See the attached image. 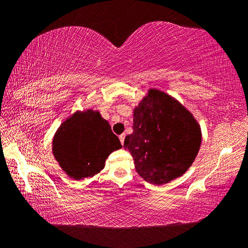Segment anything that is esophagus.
Returning a JSON list of instances; mask_svg holds the SVG:
<instances>
[{
	"instance_id": "esophagus-1",
	"label": "esophagus",
	"mask_w": 248,
	"mask_h": 248,
	"mask_svg": "<svg viewBox=\"0 0 248 248\" xmlns=\"http://www.w3.org/2000/svg\"><path fill=\"white\" fill-rule=\"evenodd\" d=\"M124 138H125V134H120L119 136V140H120V142H121V144L124 145Z\"/></svg>"
}]
</instances>
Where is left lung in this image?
Instances as JSON below:
<instances>
[{
  "label": "left lung",
  "mask_w": 248,
  "mask_h": 248,
  "mask_svg": "<svg viewBox=\"0 0 248 248\" xmlns=\"http://www.w3.org/2000/svg\"><path fill=\"white\" fill-rule=\"evenodd\" d=\"M201 143L199 124L177 100L151 90L133 112V132L124 148L132 155L136 170L146 182L170 183L195 161Z\"/></svg>",
  "instance_id": "left-lung-1"
}]
</instances>
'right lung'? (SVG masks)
I'll use <instances>...</instances> for the list:
<instances>
[{
    "label": "right lung",
    "instance_id": "obj_1",
    "mask_svg": "<svg viewBox=\"0 0 248 248\" xmlns=\"http://www.w3.org/2000/svg\"><path fill=\"white\" fill-rule=\"evenodd\" d=\"M52 152L70 177L87 178L104 169L109 154L121 149L118 137L98 111L74 114L53 138Z\"/></svg>",
    "mask_w": 248,
    "mask_h": 248
}]
</instances>
